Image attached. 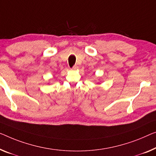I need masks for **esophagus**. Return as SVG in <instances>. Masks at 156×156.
<instances>
[{"instance_id":"1","label":"esophagus","mask_w":156,"mask_h":156,"mask_svg":"<svg viewBox=\"0 0 156 156\" xmlns=\"http://www.w3.org/2000/svg\"><path fill=\"white\" fill-rule=\"evenodd\" d=\"M78 69V66H77V65H75V66H73V68H72L73 70H77Z\"/></svg>"}]
</instances>
